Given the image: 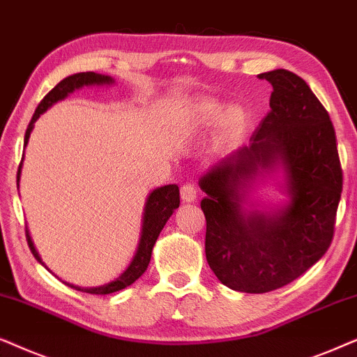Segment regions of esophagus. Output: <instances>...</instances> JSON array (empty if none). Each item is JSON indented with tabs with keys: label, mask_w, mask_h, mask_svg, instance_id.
I'll return each instance as SVG.
<instances>
[{
	"label": "esophagus",
	"mask_w": 357,
	"mask_h": 357,
	"mask_svg": "<svg viewBox=\"0 0 357 357\" xmlns=\"http://www.w3.org/2000/svg\"><path fill=\"white\" fill-rule=\"evenodd\" d=\"M181 197L184 202H194L197 199V189L194 184L191 183H186L184 186L181 188Z\"/></svg>",
	"instance_id": "esophagus-1"
}]
</instances>
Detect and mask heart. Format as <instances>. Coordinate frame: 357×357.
Masks as SVG:
<instances>
[{"instance_id": "b5f03b06", "label": "heart", "mask_w": 357, "mask_h": 357, "mask_svg": "<svg viewBox=\"0 0 357 357\" xmlns=\"http://www.w3.org/2000/svg\"><path fill=\"white\" fill-rule=\"evenodd\" d=\"M217 112H218V107H215V106H212V107L207 109V116H211V117L215 116ZM222 121H223V126L234 127V126H236V123H238V121H240L238 112H236V111H227L225 114H223Z\"/></svg>"}]
</instances>
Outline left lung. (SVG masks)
Listing matches in <instances>:
<instances>
[{"mask_svg":"<svg viewBox=\"0 0 357 357\" xmlns=\"http://www.w3.org/2000/svg\"><path fill=\"white\" fill-rule=\"evenodd\" d=\"M258 78L273 84L271 111L250 144L199 179L207 263L222 284L246 294L284 287L326 253L343 189L333 123L310 86L282 68ZM274 170L283 171L288 201L251 202L254 179Z\"/></svg>","mask_w":357,"mask_h":357,"instance_id":"8db88e82","label":"left lung"}]
</instances>
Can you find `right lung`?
<instances>
[{
    "label": "right lung",
    "instance_id": "obj_1",
    "mask_svg": "<svg viewBox=\"0 0 357 357\" xmlns=\"http://www.w3.org/2000/svg\"><path fill=\"white\" fill-rule=\"evenodd\" d=\"M111 86L114 84V78L107 75H99L94 73V71H86V73H75L71 76H66V78L61 79V82L56 84V86L52 89V91L47 94V96L42 99L39 106H37L34 116H32L29 126H27L26 135H24V146L29 144L31 132L34 129V123L37 119H39L42 114H44L47 109L54 106L55 102L65 99L68 94H71L76 89L83 86ZM24 161V158H22ZM22 161L19 165L17 169V188L19 181H21V169H22ZM179 207V188L176 184H168V186L156 188L151 191L149 196H146L144 213H142V228H140V238L139 245H137V250L134 253V258H132L130 264L127 266V269L119 275V278L114 279V281L104 284V286L98 287H78L73 286V284L65 282L68 287H73L76 291H82L86 294H96V296H106V294H112L117 291H122V289L129 287L130 284H134L137 279L140 278L142 274L145 273L146 268H149L151 251H153V246L158 240L160 231L163 230V227L168 222V218L173 215V212ZM26 236L27 243H29V248L34 255V258L39 261V263L44 266L45 269H49L45 266L44 261H42L39 251L36 250L34 241H32V236L29 234V228H26ZM50 271V269H49ZM52 273V271H50Z\"/></svg>",
    "mask_w": 357,
    "mask_h": 357
}]
</instances>
